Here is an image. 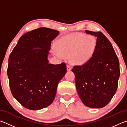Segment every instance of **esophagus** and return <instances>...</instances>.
Listing matches in <instances>:
<instances>
[{
	"instance_id": "1",
	"label": "esophagus",
	"mask_w": 127,
	"mask_h": 127,
	"mask_svg": "<svg viewBox=\"0 0 127 127\" xmlns=\"http://www.w3.org/2000/svg\"><path fill=\"white\" fill-rule=\"evenodd\" d=\"M71 70V67L70 65H67V71H70Z\"/></svg>"
}]
</instances>
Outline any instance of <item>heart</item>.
Returning <instances> with one entry per match:
<instances>
[{
    "label": "heart",
    "mask_w": 127,
    "mask_h": 127,
    "mask_svg": "<svg viewBox=\"0 0 127 127\" xmlns=\"http://www.w3.org/2000/svg\"><path fill=\"white\" fill-rule=\"evenodd\" d=\"M56 47L57 57L69 56L75 64L81 65L88 62L92 57L96 47V40L94 37L86 36L81 33L66 35L57 41Z\"/></svg>",
    "instance_id": "1"
}]
</instances>
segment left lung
<instances>
[{
  "label": "left lung",
  "instance_id": "left-lung-1",
  "mask_svg": "<svg viewBox=\"0 0 127 127\" xmlns=\"http://www.w3.org/2000/svg\"><path fill=\"white\" fill-rule=\"evenodd\" d=\"M96 37V47L91 59L72 69L80 97L90 108L106 106L117 92L120 76L119 60L110 42L101 32L86 31Z\"/></svg>",
  "mask_w": 127,
  "mask_h": 127
}]
</instances>
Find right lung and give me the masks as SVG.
Returning <instances> with one entry per match:
<instances>
[{
	"label": "right lung",
	"instance_id": "obj_1",
	"mask_svg": "<svg viewBox=\"0 0 127 127\" xmlns=\"http://www.w3.org/2000/svg\"><path fill=\"white\" fill-rule=\"evenodd\" d=\"M58 31L39 28L20 38L9 57L7 74L14 98L30 110L47 107L55 99L58 84L67 71L66 65L49 64L51 44Z\"/></svg>",
	"mask_w": 127,
	"mask_h": 127
}]
</instances>
